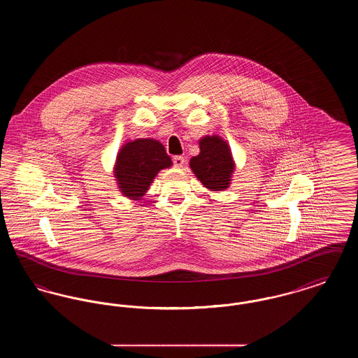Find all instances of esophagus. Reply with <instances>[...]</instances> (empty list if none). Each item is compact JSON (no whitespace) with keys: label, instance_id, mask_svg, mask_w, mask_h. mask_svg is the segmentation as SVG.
Segmentation results:
<instances>
[{"label":"esophagus","instance_id":"obj_1","mask_svg":"<svg viewBox=\"0 0 358 358\" xmlns=\"http://www.w3.org/2000/svg\"><path fill=\"white\" fill-rule=\"evenodd\" d=\"M184 164H185V158H184V157H181V155L173 157V165H174L176 168H182Z\"/></svg>","mask_w":358,"mask_h":358}]
</instances>
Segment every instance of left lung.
Masks as SVG:
<instances>
[{
    "label": "left lung",
    "mask_w": 358,
    "mask_h": 358,
    "mask_svg": "<svg viewBox=\"0 0 358 358\" xmlns=\"http://www.w3.org/2000/svg\"><path fill=\"white\" fill-rule=\"evenodd\" d=\"M200 154L189 162L190 169L205 187L220 192L231 184L235 171L228 143L219 136H206L200 139Z\"/></svg>",
    "instance_id": "1"
}]
</instances>
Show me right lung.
<instances>
[{
	"label": "right lung",
	"instance_id": "right-lung-1",
	"mask_svg": "<svg viewBox=\"0 0 358 358\" xmlns=\"http://www.w3.org/2000/svg\"><path fill=\"white\" fill-rule=\"evenodd\" d=\"M171 166V157L164 145L152 138H142L130 141L120 148L114 174L122 194L139 200L158 171Z\"/></svg>",
	"mask_w": 358,
	"mask_h": 358
}]
</instances>
